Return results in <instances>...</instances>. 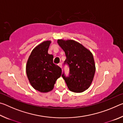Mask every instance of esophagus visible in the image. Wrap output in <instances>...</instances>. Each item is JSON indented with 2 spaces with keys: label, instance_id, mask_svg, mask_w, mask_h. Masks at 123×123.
Instances as JSON below:
<instances>
[{
  "label": "esophagus",
  "instance_id": "esophagus-1",
  "mask_svg": "<svg viewBox=\"0 0 123 123\" xmlns=\"http://www.w3.org/2000/svg\"><path fill=\"white\" fill-rule=\"evenodd\" d=\"M58 66H59L60 68H62V64L61 63H59L58 64Z\"/></svg>",
  "mask_w": 123,
  "mask_h": 123
}]
</instances>
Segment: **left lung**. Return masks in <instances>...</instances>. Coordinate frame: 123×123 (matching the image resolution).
Listing matches in <instances>:
<instances>
[{"label":"left lung","mask_w":123,"mask_h":123,"mask_svg":"<svg viewBox=\"0 0 123 123\" xmlns=\"http://www.w3.org/2000/svg\"><path fill=\"white\" fill-rule=\"evenodd\" d=\"M65 53V63L69 66V76L62 77L68 89L75 93H81L92 84L95 72V64L91 51L81 43L73 39L57 40Z\"/></svg>","instance_id":"obj_1"}]
</instances>
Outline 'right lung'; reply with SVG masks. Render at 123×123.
Here are the masks:
<instances>
[{"instance_id":"add662e5","label":"right lung","mask_w":123,"mask_h":123,"mask_svg":"<svg viewBox=\"0 0 123 123\" xmlns=\"http://www.w3.org/2000/svg\"><path fill=\"white\" fill-rule=\"evenodd\" d=\"M51 41H45L32 50L26 64L29 82L36 90L42 93L52 91L55 82L61 75L60 67L53 63V55L49 54Z\"/></svg>"}]
</instances>
